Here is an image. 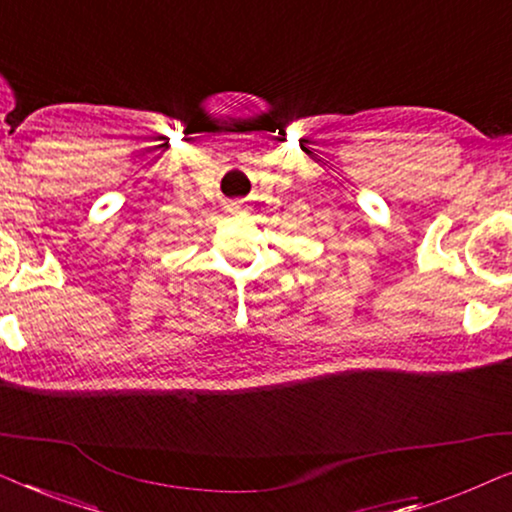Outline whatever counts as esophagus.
Instances as JSON below:
<instances>
[{
  "instance_id": "34e87169",
  "label": "esophagus",
  "mask_w": 512,
  "mask_h": 512,
  "mask_svg": "<svg viewBox=\"0 0 512 512\" xmlns=\"http://www.w3.org/2000/svg\"><path fill=\"white\" fill-rule=\"evenodd\" d=\"M233 209H240V207H233Z\"/></svg>"
}]
</instances>
